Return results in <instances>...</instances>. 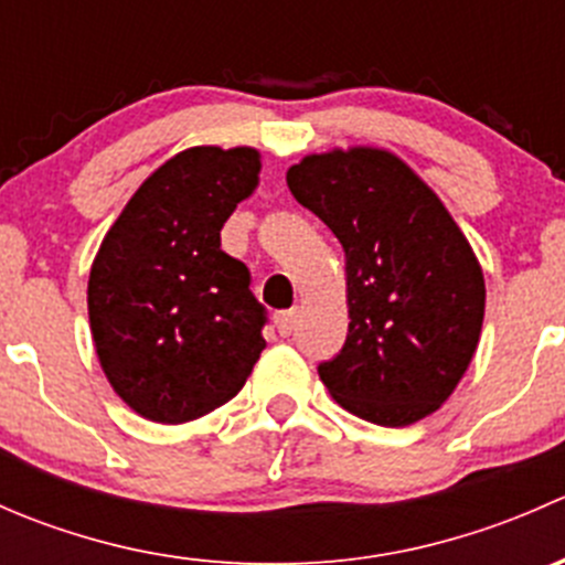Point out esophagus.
<instances>
[{"instance_id": "obj_1", "label": "esophagus", "mask_w": 565, "mask_h": 565, "mask_svg": "<svg viewBox=\"0 0 565 565\" xmlns=\"http://www.w3.org/2000/svg\"><path fill=\"white\" fill-rule=\"evenodd\" d=\"M276 328L281 335H289L295 328H298V311H278L276 315Z\"/></svg>"}]
</instances>
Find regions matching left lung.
<instances>
[{"instance_id": "obj_1", "label": "left lung", "mask_w": 565, "mask_h": 565, "mask_svg": "<svg viewBox=\"0 0 565 565\" xmlns=\"http://www.w3.org/2000/svg\"><path fill=\"white\" fill-rule=\"evenodd\" d=\"M287 185L339 237L350 330L317 366L352 415L409 426L435 413L472 361L483 273L448 210L407 163L355 147L309 156Z\"/></svg>"}]
</instances>
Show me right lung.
Segmentation results:
<instances>
[{
	"mask_svg": "<svg viewBox=\"0 0 565 565\" xmlns=\"http://www.w3.org/2000/svg\"><path fill=\"white\" fill-rule=\"evenodd\" d=\"M259 152L191 147L141 182L89 270V328L108 383L158 424L237 396L265 350L267 309L221 230L256 188Z\"/></svg>",
	"mask_w": 565,
	"mask_h": 565,
	"instance_id": "add662e5",
	"label": "right lung"
}]
</instances>
